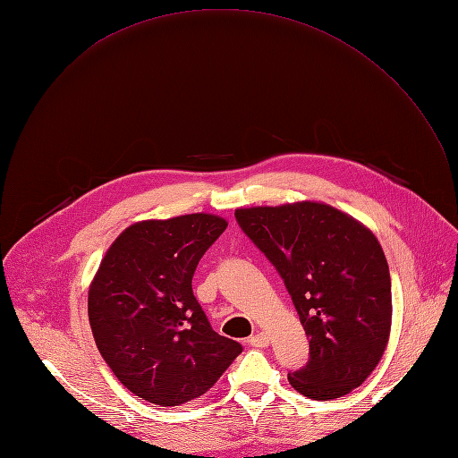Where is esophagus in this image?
Returning <instances> with one entry per match:
<instances>
[{"mask_svg":"<svg viewBox=\"0 0 458 458\" xmlns=\"http://www.w3.org/2000/svg\"><path fill=\"white\" fill-rule=\"evenodd\" d=\"M249 345H252V347H267L269 345V335L263 334V332H258V334L250 335Z\"/></svg>","mask_w":458,"mask_h":458,"instance_id":"obj_1","label":"esophagus"}]
</instances>
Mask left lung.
Here are the masks:
<instances>
[{"label":"left lung","instance_id":"8db88e82","mask_svg":"<svg viewBox=\"0 0 458 458\" xmlns=\"http://www.w3.org/2000/svg\"><path fill=\"white\" fill-rule=\"evenodd\" d=\"M235 221L278 271L310 338L306 366L287 373L304 397L358 388L380 362L392 327V280L377 237L319 202L235 209Z\"/></svg>","mask_w":458,"mask_h":458}]
</instances>
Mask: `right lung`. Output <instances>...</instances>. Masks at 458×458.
Returning <instances> with one entry per match:
<instances>
[{
    "instance_id": "1",
    "label": "right lung",
    "mask_w": 458,
    "mask_h": 458,
    "mask_svg": "<svg viewBox=\"0 0 458 458\" xmlns=\"http://www.w3.org/2000/svg\"><path fill=\"white\" fill-rule=\"evenodd\" d=\"M226 226L208 213L131 225L90 284L96 347L144 401L178 406L200 397L243 351L211 328L191 285L200 258Z\"/></svg>"
}]
</instances>
